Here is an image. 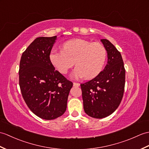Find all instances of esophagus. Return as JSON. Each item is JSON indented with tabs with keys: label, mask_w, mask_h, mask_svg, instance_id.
<instances>
[{
	"label": "esophagus",
	"mask_w": 149,
	"mask_h": 149,
	"mask_svg": "<svg viewBox=\"0 0 149 149\" xmlns=\"http://www.w3.org/2000/svg\"><path fill=\"white\" fill-rule=\"evenodd\" d=\"M73 84L74 86H75V87H79V86H80V84L79 83H77V82H74Z\"/></svg>",
	"instance_id": "1"
}]
</instances>
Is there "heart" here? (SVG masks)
<instances>
[{
	"label": "heart",
	"mask_w": 149,
	"mask_h": 149,
	"mask_svg": "<svg viewBox=\"0 0 149 149\" xmlns=\"http://www.w3.org/2000/svg\"><path fill=\"white\" fill-rule=\"evenodd\" d=\"M107 57L105 47L99 42H91L82 39L68 40L63 45V50L52 49L49 59L61 74L77 65L71 76L78 79H92L98 75L104 67Z\"/></svg>",
	"instance_id": "heart-1"
}]
</instances>
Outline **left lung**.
Masks as SVG:
<instances>
[{
    "mask_svg": "<svg viewBox=\"0 0 149 149\" xmlns=\"http://www.w3.org/2000/svg\"><path fill=\"white\" fill-rule=\"evenodd\" d=\"M101 41L107 53V64L96 77L81 84L84 111L96 119L109 116L117 109L125 86L126 70L121 54L109 40Z\"/></svg>",
    "mask_w": 149,
    "mask_h": 149,
    "instance_id": "1",
    "label": "left lung"
}]
</instances>
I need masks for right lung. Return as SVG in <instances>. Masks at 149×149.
Masks as SVG:
<instances>
[{
  "label": "right lung",
  "instance_id": "1",
  "mask_svg": "<svg viewBox=\"0 0 149 149\" xmlns=\"http://www.w3.org/2000/svg\"><path fill=\"white\" fill-rule=\"evenodd\" d=\"M56 36L37 37L23 52L19 69V84L26 104L40 118L52 120L67 109L73 83L55 70L49 54Z\"/></svg>",
  "mask_w": 149,
  "mask_h": 149
}]
</instances>
